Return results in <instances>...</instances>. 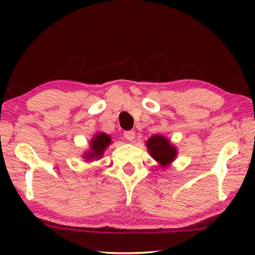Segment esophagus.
<instances>
[{
	"label": "esophagus",
	"mask_w": 255,
	"mask_h": 255,
	"mask_svg": "<svg viewBox=\"0 0 255 255\" xmlns=\"http://www.w3.org/2000/svg\"><path fill=\"white\" fill-rule=\"evenodd\" d=\"M124 136L126 138L127 140L129 141H132L133 138H135V131L133 130H128V131H125L124 132Z\"/></svg>",
	"instance_id": "1"
}]
</instances>
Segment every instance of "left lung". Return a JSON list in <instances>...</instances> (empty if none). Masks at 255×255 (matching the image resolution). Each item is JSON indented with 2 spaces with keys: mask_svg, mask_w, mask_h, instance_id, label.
<instances>
[{
  "mask_svg": "<svg viewBox=\"0 0 255 255\" xmlns=\"http://www.w3.org/2000/svg\"><path fill=\"white\" fill-rule=\"evenodd\" d=\"M147 149L155 161L159 163L162 167L167 165L174 161L176 157L175 146L171 145L170 140L161 135H154L146 141Z\"/></svg>",
  "mask_w": 255,
  "mask_h": 255,
  "instance_id": "8db88e82",
  "label": "left lung"
}]
</instances>
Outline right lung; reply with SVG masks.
<instances>
[{
    "label": "right lung",
    "mask_w": 255,
    "mask_h": 255,
    "mask_svg": "<svg viewBox=\"0 0 255 255\" xmlns=\"http://www.w3.org/2000/svg\"><path fill=\"white\" fill-rule=\"evenodd\" d=\"M111 144V137L105 132H99L90 141L89 152H85L84 158L88 161L102 157L105 149Z\"/></svg>",
    "instance_id": "obj_1"
}]
</instances>
